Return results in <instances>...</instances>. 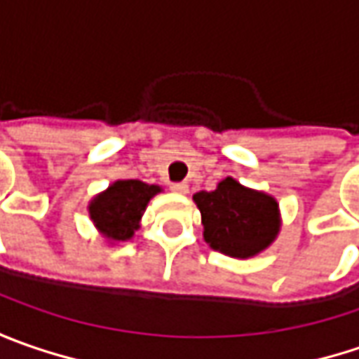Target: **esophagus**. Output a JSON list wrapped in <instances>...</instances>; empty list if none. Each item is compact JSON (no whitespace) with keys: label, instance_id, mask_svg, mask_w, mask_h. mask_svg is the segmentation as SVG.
Here are the masks:
<instances>
[{"label":"esophagus","instance_id":"obj_1","mask_svg":"<svg viewBox=\"0 0 359 359\" xmlns=\"http://www.w3.org/2000/svg\"><path fill=\"white\" fill-rule=\"evenodd\" d=\"M170 189L175 194H187V184L186 182H173V184H170Z\"/></svg>","mask_w":359,"mask_h":359}]
</instances>
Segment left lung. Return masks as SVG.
<instances>
[{"label":"left lung","instance_id":"left-lung-1","mask_svg":"<svg viewBox=\"0 0 359 359\" xmlns=\"http://www.w3.org/2000/svg\"><path fill=\"white\" fill-rule=\"evenodd\" d=\"M201 212L203 238L222 254L252 257L278 236V203L266 194L240 186L226 177L214 191L194 196Z\"/></svg>","mask_w":359,"mask_h":359}]
</instances>
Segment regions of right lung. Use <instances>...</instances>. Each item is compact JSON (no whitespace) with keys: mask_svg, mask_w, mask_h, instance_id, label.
<instances>
[{"mask_svg":"<svg viewBox=\"0 0 359 359\" xmlns=\"http://www.w3.org/2000/svg\"><path fill=\"white\" fill-rule=\"evenodd\" d=\"M159 191L140 180H119L90 203V215L100 231L111 240H130L147 201Z\"/></svg>","mask_w":359,"mask_h":359,"instance_id":"add662e5","label":"right lung"}]
</instances>
